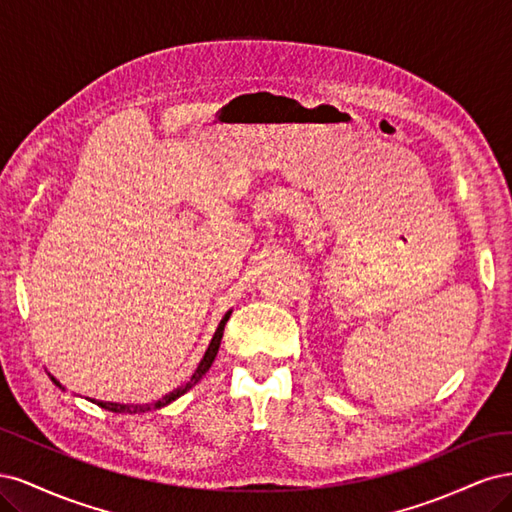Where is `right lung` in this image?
I'll return each mask as SVG.
<instances>
[{
  "label": "right lung",
  "mask_w": 512,
  "mask_h": 512,
  "mask_svg": "<svg viewBox=\"0 0 512 512\" xmlns=\"http://www.w3.org/2000/svg\"><path fill=\"white\" fill-rule=\"evenodd\" d=\"M230 314H232V309H228V312L224 314V318L220 320V324H218V329H215V333H213V339H211V344H209V348L205 350V354H203V359H200V363H198V367L194 369V374H192V378L185 382V384H181V386H177L175 391H170L168 395H164L162 399H158V401H151V404H119V401H96V399H89V401H94V404H98L100 408H104V410H108V412H117V414H143V412H151V410H160V408H164V406H168V404H173L175 399H179L181 395H185L188 393L192 386H196L200 380H203V376L207 374L209 371V367L213 365V361H215V356H218V350H220V344H222V335H224V327H226V322H228V318H230ZM51 376V374H49ZM51 380L59 386L61 391H66L64 386H61V382L55 378V376H51Z\"/></svg>",
  "instance_id": "right-lung-1"
}]
</instances>
